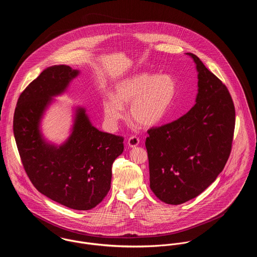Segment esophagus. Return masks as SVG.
Segmentation results:
<instances>
[{
	"instance_id": "obj_1",
	"label": "esophagus",
	"mask_w": 257,
	"mask_h": 257,
	"mask_svg": "<svg viewBox=\"0 0 257 257\" xmlns=\"http://www.w3.org/2000/svg\"><path fill=\"white\" fill-rule=\"evenodd\" d=\"M140 144V139L136 136H133L131 137L128 140H127V145L130 147H136L139 146Z\"/></svg>"
}]
</instances>
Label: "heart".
Returning <instances> with one entry per match:
<instances>
[{
  "label": "heart",
  "instance_id": "heart-1",
  "mask_svg": "<svg viewBox=\"0 0 257 257\" xmlns=\"http://www.w3.org/2000/svg\"><path fill=\"white\" fill-rule=\"evenodd\" d=\"M176 94V82L171 75L137 74L115 86L114 96L103 99L106 120L114 125L130 106L132 120L143 128L157 125L166 115Z\"/></svg>",
  "mask_w": 257,
  "mask_h": 257
}]
</instances>
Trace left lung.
I'll return each mask as SVG.
<instances>
[{
	"label": "left lung",
	"instance_id": "8db88e82",
	"mask_svg": "<svg viewBox=\"0 0 257 257\" xmlns=\"http://www.w3.org/2000/svg\"><path fill=\"white\" fill-rule=\"evenodd\" d=\"M198 71L194 107L178 119L147 131L150 189L162 202L196 198L222 171L231 151L235 110L220 79L193 53Z\"/></svg>",
	"mask_w": 257,
	"mask_h": 257
}]
</instances>
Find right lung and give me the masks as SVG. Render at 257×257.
I'll use <instances>...</instances> for the list:
<instances>
[{
    "instance_id": "right-lung-1",
    "label": "right lung",
    "mask_w": 257,
    "mask_h": 257,
    "mask_svg": "<svg viewBox=\"0 0 257 257\" xmlns=\"http://www.w3.org/2000/svg\"><path fill=\"white\" fill-rule=\"evenodd\" d=\"M79 74L66 65L44 69L21 94L14 114V135L24 168L37 190L73 210L95 208L110 189L111 165L123 151V138L103 133L78 108L72 134L60 147L47 144L40 118L51 98L63 93Z\"/></svg>"
}]
</instances>
